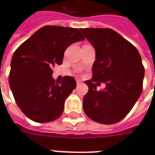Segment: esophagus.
<instances>
[{
	"instance_id": "esophagus-1",
	"label": "esophagus",
	"mask_w": 155,
	"mask_h": 155,
	"mask_svg": "<svg viewBox=\"0 0 155 155\" xmlns=\"http://www.w3.org/2000/svg\"><path fill=\"white\" fill-rule=\"evenodd\" d=\"M76 84H77V85L80 84H81V81H80V80H76Z\"/></svg>"
}]
</instances>
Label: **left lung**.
Returning a JSON list of instances; mask_svg holds the SVG:
<instances>
[{
  "instance_id": "obj_1",
  "label": "left lung",
  "mask_w": 155,
  "mask_h": 155,
  "mask_svg": "<svg viewBox=\"0 0 155 155\" xmlns=\"http://www.w3.org/2000/svg\"><path fill=\"white\" fill-rule=\"evenodd\" d=\"M96 51L92 78L83 100L86 115L94 121L112 125L130 113L142 92L145 69L137 48L108 28L80 29ZM106 84L103 90L96 86Z\"/></svg>"
}]
</instances>
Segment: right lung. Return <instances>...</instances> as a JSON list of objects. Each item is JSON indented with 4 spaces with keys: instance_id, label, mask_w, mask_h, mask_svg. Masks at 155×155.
<instances>
[{
    "instance_id": "1",
    "label": "right lung",
    "mask_w": 155,
    "mask_h": 155,
    "mask_svg": "<svg viewBox=\"0 0 155 155\" xmlns=\"http://www.w3.org/2000/svg\"><path fill=\"white\" fill-rule=\"evenodd\" d=\"M83 40L78 29L46 25L13 53L8 83L16 103L30 120L50 122L63 113L65 100L76 82L71 76H64L58 84L52 78L51 68L62 64L71 44Z\"/></svg>"
}]
</instances>
